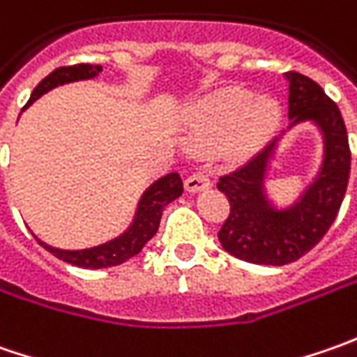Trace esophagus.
Wrapping results in <instances>:
<instances>
[{
	"mask_svg": "<svg viewBox=\"0 0 357 357\" xmlns=\"http://www.w3.org/2000/svg\"><path fill=\"white\" fill-rule=\"evenodd\" d=\"M185 186L188 192H200V190H206L211 186V178L202 172H195L186 178Z\"/></svg>",
	"mask_w": 357,
	"mask_h": 357,
	"instance_id": "34e87169",
	"label": "esophagus"
}]
</instances>
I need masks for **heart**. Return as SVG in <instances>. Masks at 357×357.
I'll return each mask as SVG.
<instances>
[{
  "label": "heart",
  "mask_w": 357,
  "mask_h": 357,
  "mask_svg": "<svg viewBox=\"0 0 357 357\" xmlns=\"http://www.w3.org/2000/svg\"><path fill=\"white\" fill-rule=\"evenodd\" d=\"M280 123V105L272 97L228 87L200 101L186 123L192 146L208 151L225 144L230 158L250 157Z\"/></svg>",
  "instance_id": "b5f03b06"
}]
</instances>
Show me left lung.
<instances>
[{
  "label": "left lung",
  "mask_w": 357,
  "mask_h": 357,
  "mask_svg": "<svg viewBox=\"0 0 357 357\" xmlns=\"http://www.w3.org/2000/svg\"><path fill=\"white\" fill-rule=\"evenodd\" d=\"M284 77L290 91L288 129L310 121L322 132L324 160L316 178L294 204L276 208L264 188L268 162L278 143L274 139L216 185L230 202V214L218 230L222 248L244 262L266 266L290 264L324 238L336 220L350 178V144L337 105L310 77L296 71Z\"/></svg>",
  "instance_id": "obj_1"
}]
</instances>
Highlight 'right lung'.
Instances as JSON below:
<instances>
[{"mask_svg": "<svg viewBox=\"0 0 357 357\" xmlns=\"http://www.w3.org/2000/svg\"><path fill=\"white\" fill-rule=\"evenodd\" d=\"M101 71H103L101 65H89V63L59 67V69L51 71L35 87L25 107H29L41 95H45L47 91L55 89L59 85L93 79V77L99 75ZM181 195H183V178H181V174L178 172L165 174L162 178L155 181L143 192V197L139 200V206H137V213H135V218H132V225L117 238L109 240V242L99 244V246H93V248L61 250V248H53V246H49L45 242H41L37 236L35 238L45 250H49L53 256H57L59 260L67 262V264H73V266L79 268H91V270L117 266V264H123L125 260H129L135 254H139L143 250L144 244L157 234L165 206L174 199H178Z\"/></svg>", "mask_w": 357, "mask_h": 357, "instance_id": "1", "label": "right lung"}]
</instances>
